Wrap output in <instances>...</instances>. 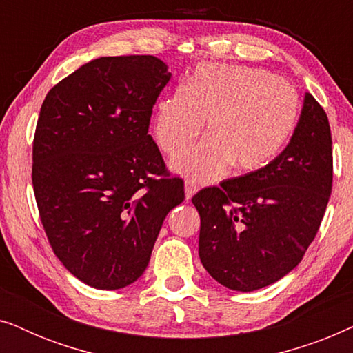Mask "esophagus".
I'll list each match as a JSON object with an SVG mask.
<instances>
[{
    "label": "esophagus",
    "instance_id": "obj_1",
    "mask_svg": "<svg viewBox=\"0 0 353 353\" xmlns=\"http://www.w3.org/2000/svg\"><path fill=\"white\" fill-rule=\"evenodd\" d=\"M197 192V186L192 183L191 180H186L185 181V194H186V201H190L192 196H194Z\"/></svg>",
    "mask_w": 353,
    "mask_h": 353
}]
</instances>
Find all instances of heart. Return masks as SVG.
Listing matches in <instances>:
<instances>
[{"instance_id": "b5f03b06", "label": "heart", "mask_w": 353, "mask_h": 353, "mask_svg": "<svg viewBox=\"0 0 353 353\" xmlns=\"http://www.w3.org/2000/svg\"><path fill=\"white\" fill-rule=\"evenodd\" d=\"M301 112V98L286 80L245 65L201 64L181 88L156 104L154 138L165 156H176L199 137L207 138L172 161L191 180H220L234 167L257 172L281 152Z\"/></svg>"}]
</instances>
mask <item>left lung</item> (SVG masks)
I'll return each mask as SVG.
<instances>
[{
  "label": "left lung",
  "mask_w": 353,
  "mask_h": 353,
  "mask_svg": "<svg viewBox=\"0 0 353 353\" xmlns=\"http://www.w3.org/2000/svg\"><path fill=\"white\" fill-rule=\"evenodd\" d=\"M332 190V138L325 109L305 94L286 149L268 165L192 197L201 215L199 257L214 279L250 292L301 263Z\"/></svg>",
  "instance_id": "8db88e82"
}]
</instances>
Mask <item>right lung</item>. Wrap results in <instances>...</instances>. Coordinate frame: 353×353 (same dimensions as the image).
Here are the masks:
<instances>
[{
  "instance_id": "right-lung-1",
  "label": "right lung",
  "mask_w": 353,
  "mask_h": 353,
  "mask_svg": "<svg viewBox=\"0 0 353 353\" xmlns=\"http://www.w3.org/2000/svg\"><path fill=\"white\" fill-rule=\"evenodd\" d=\"M170 75L154 56L99 57L41 104L32 163L40 220L56 257L88 286L137 281L167 214L185 199L148 133Z\"/></svg>"
}]
</instances>
